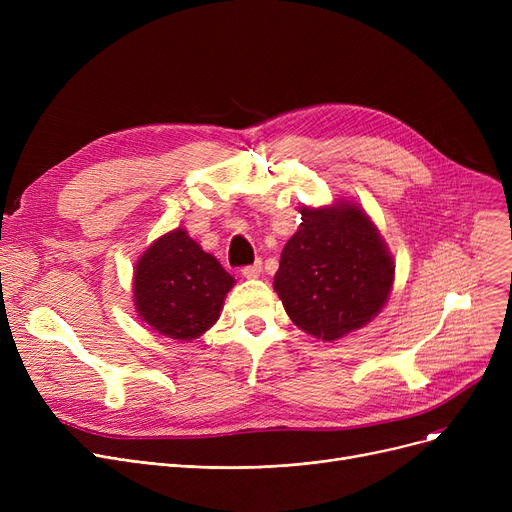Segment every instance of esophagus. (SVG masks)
<instances>
[{"label": "esophagus", "instance_id": "34e87169", "mask_svg": "<svg viewBox=\"0 0 512 512\" xmlns=\"http://www.w3.org/2000/svg\"><path fill=\"white\" fill-rule=\"evenodd\" d=\"M240 272H242V276H245V278H257L261 274V261L245 265Z\"/></svg>", "mask_w": 512, "mask_h": 512}]
</instances>
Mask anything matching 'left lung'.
I'll list each match as a JSON object with an SVG mask.
<instances>
[{
    "instance_id": "left-lung-1",
    "label": "left lung",
    "mask_w": 512,
    "mask_h": 512,
    "mask_svg": "<svg viewBox=\"0 0 512 512\" xmlns=\"http://www.w3.org/2000/svg\"><path fill=\"white\" fill-rule=\"evenodd\" d=\"M303 222L282 251L274 288L307 334L338 340L384 307L394 263L357 205L301 209Z\"/></svg>"
}]
</instances>
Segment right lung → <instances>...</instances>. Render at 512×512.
Returning a JSON list of instances; mask_svg holds the SVG:
<instances>
[{"instance_id": "right-lung-1", "label": "right lung", "mask_w": 512, "mask_h": 512, "mask_svg": "<svg viewBox=\"0 0 512 512\" xmlns=\"http://www.w3.org/2000/svg\"><path fill=\"white\" fill-rule=\"evenodd\" d=\"M234 278L178 228L161 236L139 259L134 303L147 324L174 340H193L220 317Z\"/></svg>"}]
</instances>
